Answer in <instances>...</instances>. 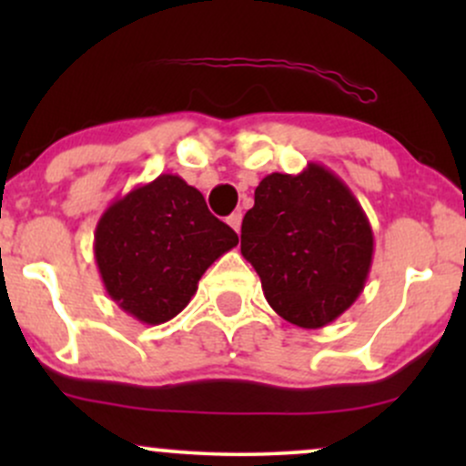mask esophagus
<instances>
[{
    "label": "esophagus",
    "instance_id": "esophagus-1",
    "mask_svg": "<svg viewBox=\"0 0 466 466\" xmlns=\"http://www.w3.org/2000/svg\"><path fill=\"white\" fill-rule=\"evenodd\" d=\"M240 223H243V215L240 212H232V215L228 217V226L234 229V232H240Z\"/></svg>",
    "mask_w": 466,
    "mask_h": 466
}]
</instances>
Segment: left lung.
Returning <instances> with one entry per match:
<instances>
[{
  "instance_id": "left-lung-1",
  "label": "left lung",
  "mask_w": 466,
  "mask_h": 466,
  "mask_svg": "<svg viewBox=\"0 0 466 466\" xmlns=\"http://www.w3.org/2000/svg\"><path fill=\"white\" fill-rule=\"evenodd\" d=\"M374 234L349 186L311 162L271 173L240 226V254L260 276L269 307L300 329L349 311L370 274Z\"/></svg>"
}]
</instances>
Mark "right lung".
I'll return each instance as SVG.
<instances>
[{
  "instance_id": "right-lung-1",
  "label": "right lung",
  "mask_w": 466,
  "mask_h": 466,
  "mask_svg": "<svg viewBox=\"0 0 466 466\" xmlns=\"http://www.w3.org/2000/svg\"><path fill=\"white\" fill-rule=\"evenodd\" d=\"M232 228L179 175H159L116 199L94 232V256L109 298L142 324L186 309L201 276L237 248Z\"/></svg>"
}]
</instances>
